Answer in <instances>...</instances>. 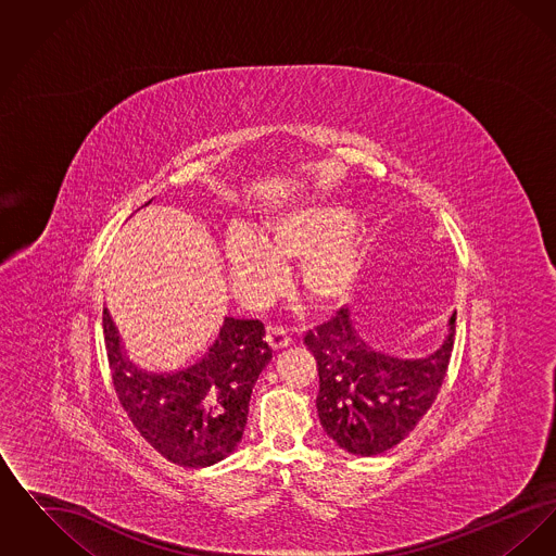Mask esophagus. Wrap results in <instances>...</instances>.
<instances>
[{"mask_svg":"<svg viewBox=\"0 0 556 556\" xmlns=\"http://www.w3.org/2000/svg\"><path fill=\"white\" fill-rule=\"evenodd\" d=\"M266 342H268V345H270L273 350H281V348L290 345V338H288L286 329L268 325V327H266Z\"/></svg>","mask_w":556,"mask_h":556,"instance_id":"34e87169","label":"esophagus"}]
</instances>
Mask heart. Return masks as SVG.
I'll list each match as a JSON object with an SVG mask.
<instances>
[{
	"label": "heart",
	"mask_w": 556,
	"mask_h": 556,
	"mask_svg": "<svg viewBox=\"0 0 556 556\" xmlns=\"http://www.w3.org/2000/svg\"><path fill=\"white\" fill-rule=\"evenodd\" d=\"M225 261L241 290L270 291L281 263H295V291L313 308L342 304L365 261V238L354 212L336 200H317L270 216L256 238L238 229L225 241Z\"/></svg>",
	"instance_id": "heart-1"
}]
</instances>
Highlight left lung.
Wrapping results in <instances>:
<instances>
[{
  "instance_id": "obj_1",
  "label": "left lung",
  "mask_w": 556,
  "mask_h": 556,
  "mask_svg": "<svg viewBox=\"0 0 556 556\" xmlns=\"http://www.w3.org/2000/svg\"><path fill=\"white\" fill-rule=\"evenodd\" d=\"M454 318L435 350L419 358H400L367 344L342 308L304 344L318 369V419L327 435L350 454L375 456L400 444L442 388L454 344Z\"/></svg>"
}]
</instances>
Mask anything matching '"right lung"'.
Listing matches in <instances>:
<instances>
[{
    "mask_svg": "<svg viewBox=\"0 0 556 556\" xmlns=\"http://www.w3.org/2000/svg\"><path fill=\"white\" fill-rule=\"evenodd\" d=\"M104 340L116 396L141 438L164 458L211 467L238 448L254 383L273 358L261 320L225 317L195 363L164 372L129 361L108 308Z\"/></svg>",
    "mask_w": 556,
    "mask_h": 556,
    "instance_id": "1",
    "label": "right lung"
}]
</instances>
